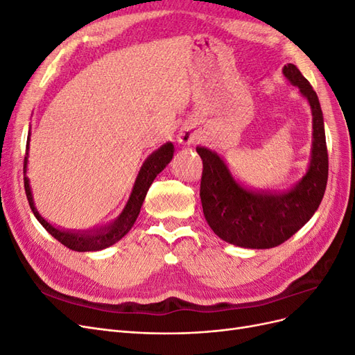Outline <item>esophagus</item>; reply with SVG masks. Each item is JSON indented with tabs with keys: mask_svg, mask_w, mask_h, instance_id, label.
<instances>
[{
	"mask_svg": "<svg viewBox=\"0 0 355 355\" xmlns=\"http://www.w3.org/2000/svg\"><path fill=\"white\" fill-rule=\"evenodd\" d=\"M178 141H179L180 144L189 145V144L194 142V135H192L191 132H182V133L179 135V137H178Z\"/></svg>",
	"mask_w": 355,
	"mask_h": 355,
	"instance_id": "esophagus-1",
	"label": "esophagus"
}]
</instances>
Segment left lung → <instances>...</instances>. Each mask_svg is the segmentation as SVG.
Here are the masks:
<instances>
[{
	"instance_id": "obj_1",
	"label": "left lung",
	"mask_w": 355,
	"mask_h": 355,
	"mask_svg": "<svg viewBox=\"0 0 355 355\" xmlns=\"http://www.w3.org/2000/svg\"><path fill=\"white\" fill-rule=\"evenodd\" d=\"M283 72L313 111V155L306 175L295 188L278 194L247 191L234 180L218 154L197 148L202 159L200 197L204 218L219 239L247 249H271L287 241L313 218L327 185L329 155L317 93L293 63H287Z\"/></svg>"
}]
</instances>
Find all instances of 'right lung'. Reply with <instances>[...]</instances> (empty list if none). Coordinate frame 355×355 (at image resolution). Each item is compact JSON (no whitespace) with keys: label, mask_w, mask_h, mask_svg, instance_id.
I'll use <instances>...</instances> for the list:
<instances>
[{"label":"right lung","mask_w":355,"mask_h":355,"mask_svg":"<svg viewBox=\"0 0 355 355\" xmlns=\"http://www.w3.org/2000/svg\"><path fill=\"white\" fill-rule=\"evenodd\" d=\"M28 146H29V137L26 142V148ZM173 153H175L173 144H166L161 146L158 151H155L153 155H149V158L144 163L141 171H139L133 191H132V196H130V198H128L127 206L123 210V213L120 214V218H118L114 223L106 225V227L99 228V230L84 231V232H71V231H62V230L51 227V225L37 211L34 200H32L29 180L26 178L28 158L25 157L24 182H25L26 198H28L29 206H31L32 211H34L38 222L46 228V231L49 234H51L53 237H55L58 241H60L63 245H67L68 249L75 250V252L102 250V249H106V247L112 245L118 240H121L124 235L132 230V227L139 216V211H141V207H142L149 187H151V184L159 171L170 163V159L173 158Z\"/></svg>","instance_id":"right-lung-1"}]
</instances>
